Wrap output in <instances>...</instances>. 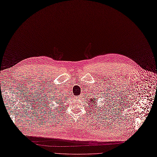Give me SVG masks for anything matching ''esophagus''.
I'll return each instance as SVG.
<instances>
[{
    "instance_id": "1",
    "label": "esophagus",
    "mask_w": 157,
    "mask_h": 157,
    "mask_svg": "<svg viewBox=\"0 0 157 157\" xmlns=\"http://www.w3.org/2000/svg\"><path fill=\"white\" fill-rule=\"evenodd\" d=\"M75 98H77V99H80V96H76Z\"/></svg>"
}]
</instances>
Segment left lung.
<instances>
[{"mask_svg":"<svg viewBox=\"0 0 157 157\" xmlns=\"http://www.w3.org/2000/svg\"><path fill=\"white\" fill-rule=\"evenodd\" d=\"M98 100L96 99V98H93V99H90V103H89V105H94L95 106V105L96 104H98Z\"/></svg>","mask_w":157,"mask_h":157,"instance_id":"obj_1","label":"left lung"}]
</instances>
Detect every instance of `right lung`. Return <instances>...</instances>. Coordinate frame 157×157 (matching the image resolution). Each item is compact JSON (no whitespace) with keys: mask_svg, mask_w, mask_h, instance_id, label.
Instances as JSON below:
<instances>
[{"mask_svg":"<svg viewBox=\"0 0 157 157\" xmlns=\"http://www.w3.org/2000/svg\"><path fill=\"white\" fill-rule=\"evenodd\" d=\"M56 99H57V98H56ZM65 100H66V98H65Z\"/></svg>","mask_w":157,"mask_h":157,"instance_id":"add662e5","label":"right lung"}]
</instances>
